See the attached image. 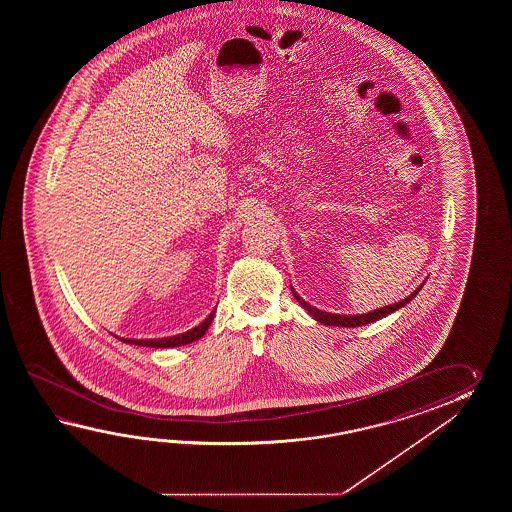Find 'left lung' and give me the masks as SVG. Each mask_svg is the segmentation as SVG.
I'll return each mask as SVG.
<instances>
[{
	"label": "left lung",
	"instance_id": "left-lung-1",
	"mask_svg": "<svg viewBox=\"0 0 512 512\" xmlns=\"http://www.w3.org/2000/svg\"><path fill=\"white\" fill-rule=\"evenodd\" d=\"M421 287H423V283L415 289L414 293L410 294L408 298L401 300V302L384 305L381 309H373V311H370V313H364V315H335V313H326V311H322V309H316L313 305L307 304L304 298L294 291L293 285H291V291H293L294 298L298 300V304L302 305L305 311L315 318L316 322H320V324H324V326L360 327L366 326V324H371V322H377V320H381L384 316L390 315L393 311L401 309V307L408 304L412 298H415V294L421 291Z\"/></svg>",
	"mask_w": 512,
	"mask_h": 512
}]
</instances>
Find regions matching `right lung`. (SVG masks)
Listing matches in <instances>:
<instances>
[{
	"label": "right lung",
	"instance_id": "add662e5",
	"mask_svg": "<svg viewBox=\"0 0 512 512\" xmlns=\"http://www.w3.org/2000/svg\"><path fill=\"white\" fill-rule=\"evenodd\" d=\"M216 311H212L210 315L199 324V326L192 327L190 331L181 333V335H174V337L164 338H119L120 342H126V344H133V346H144V348H179V346H186V344H192L199 338L203 337L208 331V327L214 320Z\"/></svg>",
	"mask_w": 512,
	"mask_h": 512
}]
</instances>
